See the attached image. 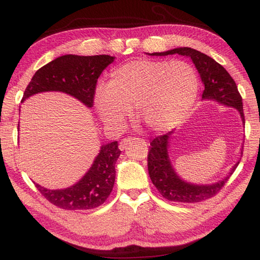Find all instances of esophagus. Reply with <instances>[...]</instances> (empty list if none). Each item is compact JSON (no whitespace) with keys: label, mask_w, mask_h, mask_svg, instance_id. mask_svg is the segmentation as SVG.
Returning a JSON list of instances; mask_svg holds the SVG:
<instances>
[{"label":"esophagus","mask_w":260,"mask_h":260,"mask_svg":"<svg viewBox=\"0 0 260 260\" xmlns=\"http://www.w3.org/2000/svg\"><path fill=\"white\" fill-rule=\"evenodd\" d=\"M131 141H132V137H126V139L121 140V142L119 143V145H118L119 150H120V151H124V150H126V147H127V145L129 144V142H131Z\"/></svg>","instance_id":"obj_1"}]
</instances>
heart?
<instances>
[{
    "mask_svg": "<svg viewBox=\"0 0 260 260\" xmlns=\"http://www.w3.org/2000/svg\"><path fill=\"white\" fill-rule=\"evenodd\" d=\"M196 69L183 60L139 59L120 66L93 92V108L105 125L118 128L131 106L154 131H168L189 115L199 95Z\"/></svg>",
    "mask_w": 260,
    "mask_h": 260,
    "instance_id": "b5f03b06",
    "label": "heart"
}]
</instances>
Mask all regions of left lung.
<instances>
[{
  "mask_svg": "<svg viewBox=\"0 0 260 260\" xmlns=\"http://www.w3.org/2000/svg\"><path fill=\"white\" fill-rule=\"evenodd\" d=\"M148 56H169V54H180L192 60L196 66L204 90L202 93V101L217 102L220 105L227 107L236 108L239 112L245 125L244 109H242V99L238 91V88L235 80L231 78L229 73L221 64L218 63L214 59L207 56L200 51L189 47H181L171 49L164 52L146 53ZM245 127V126H244ZM174 134V131L169 132L165 135L157 136L151 143V150L147 155L148 174L162 197L174 202L193 203L200 202L217 194L225 182L235 172L238 167L239 161L236 162L229 173L223 179L214 183L197 184L187 182L176 172L170 158V145L171 140ZM242 147L240 148V155H242Z\"/></svg>",
  "mask_w": 260,
  "mask_h": 260,
  "instance_id": "left-lung-1",
  "label": "left lung"
}]
</instances>
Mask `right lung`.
Segmentation results:
<instances>
[{
  "mask_svg": "<svg viewBox=\"0 0 260 260\" xmlns=\"http://www.w3.org/2000/svg\"><path fill=\"white\" fill-rule=\"evenodd\" d=\"M115 60L108 54L77 56L64 54L39 69L27 85L22 102L46 91H59L74 97L86 106L92 107L97 79ZM18 125V129H19ZM117 141L103 144L91 167L74 185L51 190L36 184L38 190L54 206L64 210L93 209L107 200L115 183L116 161L120 155Z\"/></svg>",
  "mask_w": 260,
  "mask_h": 260,
  "instance_id": "add662e5",
  "label": "right lung"
}]
</instances>
